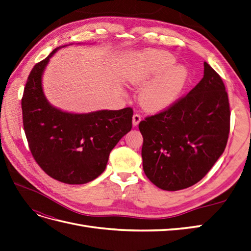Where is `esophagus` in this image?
I'll list each match as a JSON object with an SVG mask.
<instances>
[{
  "label": "esophagus",
  "mask_w": 251,
  "mask_h": 251,
  "mask_svg": "<svg viewBox=\"0 0 251 251\" xmlns=\"http://www.w3.org/2000/svg\"><path fill=\"white\" fill-rule=\"evenodd\" d=\"M140 121H141V117H140L139 114H134V115H133V126H137Z\"/></svg>",
  "instance_id": "esophagus-1"
}]
</instances>
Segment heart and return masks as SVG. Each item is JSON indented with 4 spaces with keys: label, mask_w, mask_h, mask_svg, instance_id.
I'll return each instance as SVG.
<instances>
[{
    "label": "heart",
    "mask_w": 251,
    "mask_h": 251,
    "mask_svg": "<svg viewBox=\"0 0 251 251\" xmlns=\"http://www.w3.org/2000/svg\"><path fill=\"white\" fill-rule=\"evenodd\" d=\"M176 58L170 52L149 50L137 56L128 67L126 79L135 87L144 88L139 96L143 109L150 112L164 110L177 100L187 80L183 66H174Z\"/></svg>",
    "instance_id": "obj_1"
}]
</instances>
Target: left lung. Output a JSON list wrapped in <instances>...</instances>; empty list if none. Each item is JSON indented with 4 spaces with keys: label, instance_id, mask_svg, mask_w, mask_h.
Instances as JSON below:
<instances>
[{
    "label": "left lung",
    "instance_id": "left-lung-1",
    "mask_svg": "<svg viewBox=\"0 0 251 251\" xmlns=\"http://www.w3.org/2000/svg\"><path fill=\"white\" fill-rule=\"evenodd\" d=\"M229 128L224 82L205 62L203 78L188 94L140 121L144 174L164 191L196 184L223 154Z\"/></svg>",
    "mask_w": 251,
    "mask_h": 251
}]
</instances>
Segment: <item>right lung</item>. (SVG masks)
<instances>
[{
	"label": "right lung",
	"mask_w": 251,
	"mask_h": 251,
	"mask_svg": "<svg viewBox=\"0 0 251 251\" xmlns=\"http://www.w3.org/2000/svg\"><path fill=\"white\" fill-rule=\"evenodd\" d=\"M58 49L29 74L22 98L23 125L30 151L48 176L67 184H85L102 174L111 151L131 131L133 109L73 114L51 105L42 76Z\"/></svg>",
	"instance_id": "right-lung-1"
}]
</instances>
